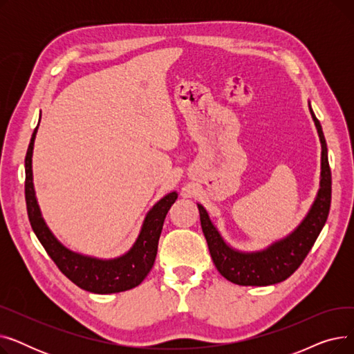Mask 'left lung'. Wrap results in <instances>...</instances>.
<instances>
[{
    "mask_svg": "<svg viewBox=\"0 0 354 354\" xmlns=\"http://www.w3.org/2000/svg\"><path fill=\"white\" fill-rule=\"evenodd\" d=\"M310 113L317 127L322 142V179L320 191L308 215L286 239L278 241L264 251L239 252L225 244L208 216V212L198 203L201 227L207 238L212 261L222 277L238 286H271L281 283L299 268L320 235L331 203V171L327 156V143L319 119L310 106Z\"/></svg>",
    "mask_w": 354,
    "mask_h": 354,
    "instance_id": "left-lung-1",
    "label": "left lung"
}]
</instances>
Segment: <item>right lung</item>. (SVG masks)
I'll use <instances>...</instances> for the list:
<instances>
[{
    "instance_id": "1",
    "label": "right lung",
    "mask_w": 354,
    "mask_h": 354,
    "mask_svg": "<svg viewBox=\"0 0 354 354\" xmlns=\"http://www.w3.org/2000/svg\"><path fill=\"white\" fill-rule=\"evenodd\" d=\"M37 129H39V124L34 129L26 155V203L31 228L41 245L68 280L86 291L111 294L139 286L153 267L163 221L167 211L176 201L178 194L172 192L166 195L149 211L135 245L123 257L103 261V259L71 252L50 232L41 218L39 205H37L31 171V156Z\"/></svg>"
}]
</instances>
